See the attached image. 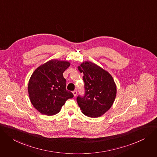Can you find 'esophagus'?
<instances>
[{
	"instance_id": "esophagus-1",
	"label": "esophagus",
	"mask_w": 157,
	"mask_h": 157,
	"mask_svg": "<svg viewBox=\"0 0 157 157\" xmlns=\"http://www.w3.org/2000/svg\"><path fill=\"white\" fill-rule=\"evenodd\" d=\"M73 93L74 96H76L77 95V91H76V90H75V91H73Z\"/></svg>"
}]
</instances>
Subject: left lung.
<instances>
[{"label":"left lung","mask_w":157,"mask_h":157,"mask_svg":"<svg viewBox=\"0 0 157 157\" xmlns=\"http://www.w3.org/2000/svg\"><path fill=\"white\" fill-rule=\"evenodd\" d=\"M78 68L84 75L85 90L84 96L77 97L78 106L87 117H101L109 109L115 101V82L108 72L90 61L83 62Z\"/></svg>","instance_id":"8db88e82"}]
</instances>
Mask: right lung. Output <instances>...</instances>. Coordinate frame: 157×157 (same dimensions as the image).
<instances>
[{
	"label": "right lung",
	"instance_id": "right-lung-1",
	"mask_svg": "<svg viewBox=\"0 0 157 157\" xmlns=\"http://www.w3.org/2000/svg\"><path fill=\"white\" fill-rule=\"evenodd\" d=\"M70 66L67 61L52 59L39 66L28 84V93L33 106L43 115L59 113L73 94L66 90L63 73Z\"/></svg>",
	"mask_w": 157,
	"mask_h": 157
}]
</instances>
